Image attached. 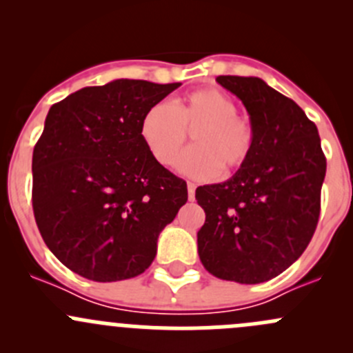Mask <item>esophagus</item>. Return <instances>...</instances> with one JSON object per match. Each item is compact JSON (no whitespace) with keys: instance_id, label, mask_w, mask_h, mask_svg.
Wrapping results in <instances>:
<instances>
[{"instance_id":"esophagus-1","label":"esophagus","mask_w":353,"mask_h":353,"mask_svg":"<svg viewBox=\"0 0 353 353\" xmlns=\"http://www.w3.org/2000/svg\"><path fill=\"white\" fill-rule=\"evenodd\" d=\"M194 191H196V184L188 183V196H190V199H194Z\"/></svg>"}]
</instances>
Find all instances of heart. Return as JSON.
Wrapping results in <instances>:
<instances>
[{
  "label": "heart",
  "mask_w": 353,
  "mask_h": 353,
  "mask_svg": "<svg viewBox=\"0 0 353 353\" xmlns=\"http://www.w3.org/2000/svg\"><path fill=\"white\" fill-rule=\"evenodd\" d=\"M191 131L194 147L177 160V169L194 179H215L220 165L234 170L249 159L254 145L252 128L237 116L230 95L203 88L172 104L152 105L140 123V137L160 165H172Z\"/></svg>",
  "instance_id": "heart-1"
}]
</instances>
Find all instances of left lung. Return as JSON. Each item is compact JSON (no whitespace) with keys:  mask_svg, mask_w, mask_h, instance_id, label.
I'll return each mask as SVG.
<instances>
[{"mask_svg":"<svg viewBox=\"0 0 353 353\" xmlns=\"http://www.w3.org/2000/svg\"><path fill=\"white\" fill-rule=\"evenodd\" d=\"M249 114L254 145L230 179L196 190L205 210L198 254L206 272L261 283L297 261L321 208L326 159L318 128L292 99L258 77H216Z\"/></svg>","mask_w":353,"mask_h":353,"instance_id":"left-lung-1","label":"left lung"}]
</instances>
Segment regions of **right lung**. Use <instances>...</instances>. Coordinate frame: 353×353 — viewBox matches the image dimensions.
I'll return each instance as SVG.
<instances>
[{"mask_svg": "<svg viewBox=\"0 0 353 353\" xmlns=\"http://www.w3.org/2000/svg\"><path fill=\"white\" fill-rule=\"evenodd\" d=\"M177 87L119 78L49 109L32 157L35 222L52 254L83 279L141 275L188 201L186 181L140 137L143 114Z\"/></svg>", "mask_w": 353, "mask_h": 353, "instance_id": "right-lung-1", "label": "right lung"}]
</instances>
